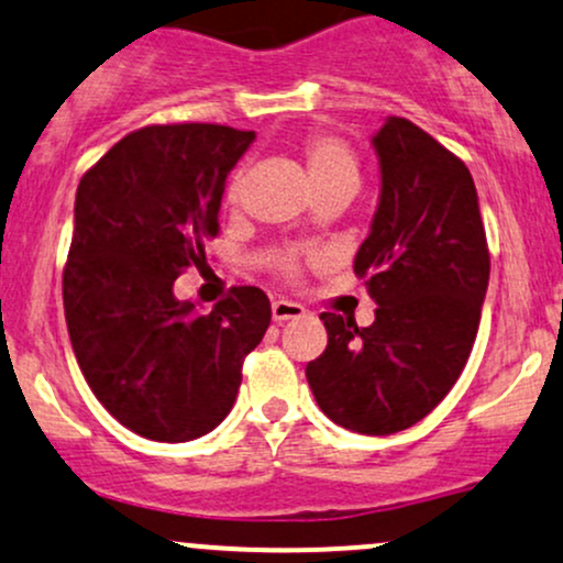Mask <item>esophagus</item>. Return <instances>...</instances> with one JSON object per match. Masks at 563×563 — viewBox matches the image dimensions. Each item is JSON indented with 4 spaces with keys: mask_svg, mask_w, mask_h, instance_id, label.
<instances>
[{
    "mask_svg": "<svg viewBox=\"0 0 563 563\" xmlns=\"http://www.w3.org/2000/svg\"><path fill=\"white\" fill-rule=\"evenodd\" d=\"M303 312H307V309H303L301 303H296V301H288V299L273 301V320L275 322H286V320L303 318Z\"/></svg>",
    "mask_w": 563,
    "mask_h": 563,
    "instance_id": "34e87169",
    "label": "esophagus"
}]
</instances>
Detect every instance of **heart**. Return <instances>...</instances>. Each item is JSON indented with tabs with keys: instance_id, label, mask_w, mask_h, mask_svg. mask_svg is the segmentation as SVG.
<instances>
[{
	"instance_id": "1",
	"label": "heart",
	"mask_w": 563,
	"mask_h": 563,
	"mask_svg": "<svg viewBox=\"0 0 563 563\" xmlns=\"http://www.w3.org/2000/svg\"><path fill=\"white\" fill-rule=\"evenodd\" d=\"M301 158L307 166L309 185L314 192L325 190H349L354 192L360 185V158L352 151L346 140L335 137L328 132H314L301 142ZM228 203H235L241 198V174H232L224 190ZM269 267L283 277H296L299 275V254L290 249L275 251L269 256Z\"/></svg>"
}]
</instances>
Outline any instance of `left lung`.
Instances as JSON below:
<instances>
[{"label":"left lung","mask_w":563,"mask_h":563,"mask_svg":"<svg viewBox=\"0 0 563 563\" xmlns=\"http://www.w3.org/2000/svg\"><path fill=\"white\" fill-rule=\"evenodd\" d=\"M380 198L354 256L378 303L373 325L322 312L328 346L307 365L320 410L367 437L410 429L448 397L468 363L489 283L474 179L461 158L407 119L373 137Z\"/></svg>","instance_id":"1"}]
</instances>
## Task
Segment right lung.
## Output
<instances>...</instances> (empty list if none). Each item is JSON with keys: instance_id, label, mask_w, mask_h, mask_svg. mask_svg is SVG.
<instances>
[{"instance_id": "right-lung-1", "label": "right lung", "mask_w": 563, "mask_h": 563, "mask_svg": "<svg viewBox=\"0 0 563 563\" xmlns=\"http://www.w3.org/2000/svg\"><path fill=\"white\" fill-rule=\"evenodd\" d=\"M254 137L222 124L142 126L76 190L63 269L70 346L102 407L145 439L190 442L217 429L273 320L254 286L230 288L206 314L174 296L187 267H206L224 179Z\"/></svg>"}]
</instances>
